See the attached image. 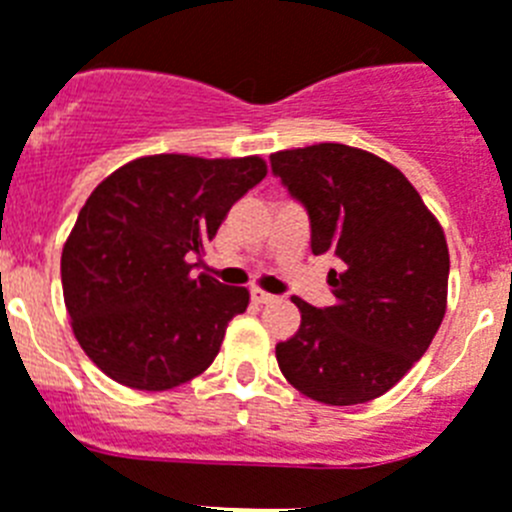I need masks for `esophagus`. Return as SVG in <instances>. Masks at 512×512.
<instances>
[{"instance_id": "34e87169", "label": "esophagus", "mask_w": 512, "mask_h": 512, "mask_svg": "<svg viewBox=\"0 0 512 512\" xmlns=\"http://www.w3.org/2000/svg\"><path fill=\"white\" fill-rule=\"evenodd\" d=\"M252 302H255V304H270V302H276V296L268 294V291H263V289H252Z\"/></svg>"}]
</instances>
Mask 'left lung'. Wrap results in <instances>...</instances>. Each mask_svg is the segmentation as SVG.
Returning <instances> with one entry per match:
<instances>
[{"label":"left lung","instance_id":"obj_1","mask_svg":"<svg viewBox=\"0 0 512 512\" xmlns=\"http://www.w3.org/2000/svg\"><path fill=\"white\" fill-rule=\"evenodd\" d=\"M273 174L304 205L312 252H336L333 307L294 296L302 325L276 346L283 377L312 401L356 406L388 393L429 349L448 304L442 226L414 184L341 143L278 150Z\"/></svg>","mask_w":512,"mask_h":512}]
</instances>
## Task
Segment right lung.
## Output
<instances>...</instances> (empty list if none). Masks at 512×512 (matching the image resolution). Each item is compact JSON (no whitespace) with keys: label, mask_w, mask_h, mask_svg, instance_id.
<instances>
[{"label":"right lung","mask_w":512,"mask_h":512,"mask_svg":"<svg viewBox=\"0 0 512 512\" xmlns=\"http://www.w3.org/2000/svg\"><path fill=\"white\" fill-rule=\"evenodd\" d=\"M265 174L260 156L161 153L90 192L62 249V291L72 333L103 375L171 390L213 364L249 291L195 276L190 260Z\"/></svg>","instance_id":"right-lung-1"}]
</instances>
